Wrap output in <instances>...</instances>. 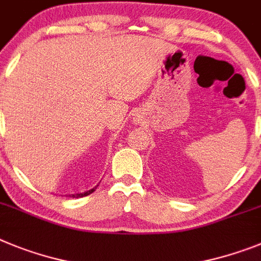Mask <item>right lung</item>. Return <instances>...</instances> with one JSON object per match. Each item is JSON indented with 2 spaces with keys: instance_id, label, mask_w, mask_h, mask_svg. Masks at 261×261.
Here are the masks:
<instances>
[{
  "instance_id": "1",
  "label": "right lung",
  "mask_w": 261,
  "mask_h": 261,
  "mask_svg": "<svg viewBox=\"0 0 261 261\" xmlns=\"http://www.w3.org/2000/svg\"><path fill=\"white\" fill-rule=\"evenodd\" d=\"M97 187H98V185H96V187L93 188V189H90V190H87V192H84V193H76V194H69V197H73V198H79V197H85V196H89L90 193H93V192H94V190L97 189Z\"/></svg>"
}]
</instances>
